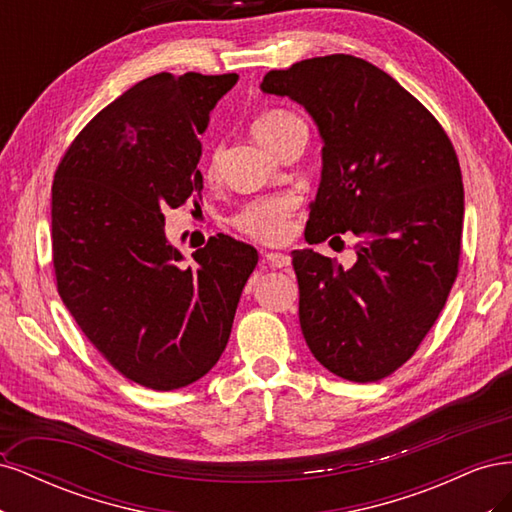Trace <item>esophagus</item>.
Wrapping results in <instances>:
<instances>
[{"mask_svg":"<svg viewBox=\"0 0 512 512\" xmlns=\"http://www.w3.org/2000/svg\"><path fill=\"white\" fill-rule=\"evenodd\" d=\"M262 260H265L269 267H275V269L290 267V262H292L288 254H280V252H265L262 254Z\"/></svg>","mask_w":512,"mask_h":512,"instance_id":"obj_1","label":"esophagus"}]
</instances>
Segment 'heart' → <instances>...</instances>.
<instances>
[{
  "mask_svg": "<svg viewBox=\"0 0 512 512\" xmlns=\"http://www.w3.org/2000/svg\"><path fill=\"white\" fill-rule=\"evenodd\" d=\"M292 117L294 115L286 111H271V113L260 115L254 121L256 138L260 143L269 141V138L275 134V130ZM290 211H292V200L286 196L262 198L252 205H247L237 215L235 226L243 232V235L252 237L260 243H280L288 235Z\"/></svg>",
  "mask_w": 512,
  "mask_h": 512,
  "instance_id": "heart-1",
  "label": "heart"
}]
</instances>
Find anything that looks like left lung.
Here are the masks:
<instances>
[{
	"label": "left lung",
	"instance_id": "left-lung-1",
	"mask_svg": "<svg viewBox=\"0 0 512 512\" xmlns=\"http://www.w3.org/2000/svg\"><path fill=\"white\" fill-rule=\"evenodd\" d=\"M262 94L314 119L322 170L305 241L350 232V269L294 250L299 322L331 374L374 382L404 365L433 327L457 277L463 183L455 149L393 76L352 55L271 70Z\"/></svg>",
	"mask_w": 512,
	"mask_h": 512
}]
</instances>
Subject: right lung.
Listing matches in <instances>:
<instances>
[{
	"label": "right lung",
	"mask_w": 512,
	"mask_h": 512,
	"mask_svg": "<svg viewBox=\"0 0 512 512\" xmlns=\"http://www.w3.org/2000/svg\"><path fill=\"white\" fill-rule=\"evenodd\" d=\"M237 74H153L76 136L53 181L59 297L123 376L153 391L203 378L220 361L252 245L211 237L188 262L164 211L200 200V134Z\"/></svg>",
	"instance_id": "1"
}]
</instances>
